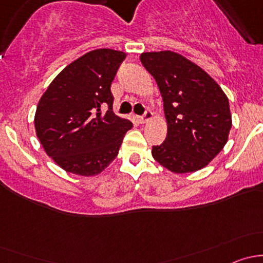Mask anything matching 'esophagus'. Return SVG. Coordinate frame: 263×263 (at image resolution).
Wrapping results in <instances>:
<instances>
[{"mask_svg": "<svg viewBox=\"0 0 263 263\" xmlns=\"http://www.w3.org/2000/svg\"><path fill=\"white\" fill-rule=\"evenodd\" d=\"M151 118H153V112H151L150 109H146V110H145L144 116L139 117V121L141 122V123H146V122L150 121Z\"/></svg>", "mask_w": 263, "mask_h": 263, "instance_id": "1", "label": "esophagus"}]
</instances>
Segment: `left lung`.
Listing matches in <instances>:
<instances>
[{"instance_id":"8db88e82","label":"left lung","mask_w":263,"mask_h":263,"mask_svg":"<svg viewBox=\"0 0 263 263\" xmlns=\"http://www.w3.org/2000/svg\"><path fill=\"white\" fill-rule=\"evenodd\" d=\"M141 63L158 84L168 134L154 159L173 173L202 169L222 150L232 128L229 100L209 73L178 53L146 52Z\"/></svg>"}]
</instances>
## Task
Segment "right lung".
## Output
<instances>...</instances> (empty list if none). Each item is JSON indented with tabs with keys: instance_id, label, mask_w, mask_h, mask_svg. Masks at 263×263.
Listing matches in <instances>:
<instances>
[{
	"instance_id": "add662e5",
	"label": "right lung",
	"mask_w": 263,
	"mask_h": 263,
	"mask_svg": "<svg viewBox=\"0 0 263 263\" xmlns=\"http://www.w3.org/2000/svg\"><path fill=\"white\" fill-rule=\"evenodd\" d=\"M124 58L121 50L87 52L63 68L39 100L36 136L48 156L68 173L89 177L104 171L132 128V122L113 113L110 91Z\"/></svg>"
}]
</instances>
